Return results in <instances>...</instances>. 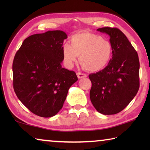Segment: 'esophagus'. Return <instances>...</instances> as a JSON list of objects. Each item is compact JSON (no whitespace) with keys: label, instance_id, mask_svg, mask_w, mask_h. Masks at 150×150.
I'll use <instances>...</instances> for the list:
<instances>
[{"label":"esophagus","instance_id":"esophagus-1","mask_svg":"<svg viewBox=\"0 0 150 150\" xmlns=\"http://www.w3.org/2000/svg\"><path fill=\"white\" fill-rule=\"evenodd\" d=\"M77 77H78L79 79L85 78V77H87V75L85 74V73H80V72H78V73H77Z\"/></svg>","mask_w":150,"mask_h":150}]
</instances>
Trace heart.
Here are the masks:
<instances>
[{
	"instance_id": "heart-1",
	"label": "heart",
	"mask_w": 150,
	"mask_h": 150,
	"mask_svg": "<svg viewBox=\"0 0 150 150\" xmlns=\"http://www.w3.org/2000/svg\"><path fill=\"white\" fill-rule=\"evenodd\" d=\"M65 66L72 68L79 56L81 64L86 70L95 72L106 67L112 57V47L108 40L89 32L79 33L71 38L70 44L62 47Z\"/></svg>"
}]
</instances>
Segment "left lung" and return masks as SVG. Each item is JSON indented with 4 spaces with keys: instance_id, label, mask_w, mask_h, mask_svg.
Returning <instances> with one entry per match:
<instances>
[{
    "instance_id": "left-lung-1",
    "label": "left lung",
    "mask_w": 150,
    "mask_h": 150,
    "mask_svg": "<svg viewBox=\"0 0 150 150\" xmlns=\"http://www.w3.org/2000/svg\"><path fill=\"white\" fill-rule=\"evenodd\" d=\"M97 31L110 36L112 57L100 71L88 75L92 83L90 98L98 112L115 115L125 108L139 87V62L138 54L122 32L105 27Z\"/></svg>"
}]
</instances>
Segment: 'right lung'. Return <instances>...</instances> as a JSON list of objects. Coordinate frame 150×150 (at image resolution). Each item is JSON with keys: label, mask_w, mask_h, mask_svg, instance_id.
I'll use <instances>...</instances> for the list:
<instances>
[{"label": "right lung", "mask_w": 150, "mask_h": 150, "mask_svg": "<svg viewBox=\"0 0 150 150\" xmlns=\"http://www.w3.org/2000/svg\"><path fill=\"white\" fill-rule=\"evenodd\" d=\"M67 38L62 30L32 35L24 40L14 58V92L26 108L41 117L57 115L69 88L78 80L75 72L62 67L63 44Z\"/></svg>", "instance_id": "1"}]
</instances>
